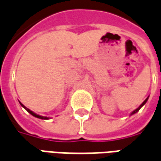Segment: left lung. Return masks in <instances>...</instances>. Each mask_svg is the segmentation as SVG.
I'll return each mask as SVG.
<instances>
[{"mask_svg":"<svg viewBox=\"0 0 161 161\" xmlns=\"http://www.w3.org/2000/svg\"><path fill=\"white\" fill-rule=\"evenodd\" d=\"M147 99H148V97L147 98V99H146L145 101L143 102V103H142V104H141V105H140V106H139V108H136V109H135V110H134V111L132 112V113H131V115H134V114H135V113H136V112H138V111H139V110H140V108H142V106H143V105L145 104L146 103H147Z\"/></svg>","mask_w":161,"mask_h":161,"instance_id":"left-lung-1","label":"left lung"}]
</instances>
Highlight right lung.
I'll use <instances>...</instances> for the list:
<instances>
[{"label":"right lung","mask_w":161,"mask_h":161,"mask_svg":"<svg viewBox=\"0 0 161 161\" xmlns=\"http://www.w3.org/2000/svg\"><path fill=\"white\" fill-rule=\"evenodd\" d=\"M20 105L22 106L23 108H25V109H26V111L29 112V113H30V114H31V115H33V116H35V117H37V118H40V119H48V118H47V117H44V116H41V115H37V114H35V113H33V112L32 111V110H30L29 108H26V107H25V106H24V105H23L22 103H20Z\"/></svg>","instance_id":"1"}]
</instances>
